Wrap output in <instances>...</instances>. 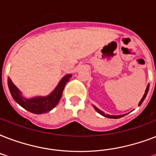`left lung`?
I'll return each instance as SVG.
<instances>
[{
	"mask_svg": "<svg viewBox=\"0 0 156 156\" xmlns=\"http://www.w3.org/2000/svg\"><path fill=\"white\" fill-rule=\"evenodd\" d=\"M149 84L147 85V89H146L145 90V94L143 95V98H142V100H140V102H139V104H138V105H141L142 104V103L143 102V100H145V98L146 96H147V92H148V90H149ZM93 107H94V108L96 110V111L99 112L100 114H101L102 116H105V117H108V118H112V119H117V118H121V117H122V116H126V114H124V115H119V116H112V115H108V114H105L104 112H102L101 110H100V109L98 108H96V107L95 106V105H93Z\"/></svg>",
	"mask_w": 156,
	"mask_h": 156,
	"instance_id": "1",
	"label": "left lung"
}]
</instances>
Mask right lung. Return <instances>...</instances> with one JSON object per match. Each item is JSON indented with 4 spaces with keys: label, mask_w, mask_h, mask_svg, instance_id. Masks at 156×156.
<instances>
[{
    "label": "right lung",
    "mask_w": 156,
    "mask_h": 156,
    "mask_svg": "<svg viewBox=\"0 0 156 156\" xmlns=\"http://www.w3.org/2000/svg\"><path fill=\"white\" fill-rule=\"evenodd\" d=\"M71 77L72 74H67L61 78V80L60 81L58 85L56 86V87L54 89L53 91L47 96H44V97L38 96L31 99L24 98L20 90L13 84L9 78H8V87L13 100L20 106L23 107V108L35 114L46 113L48 112L51 111L58 104L61 100L66 84L67 82L69 81Z\"/></svg>",
    "instance_id": "right-lung-1"
}]
</instances>
